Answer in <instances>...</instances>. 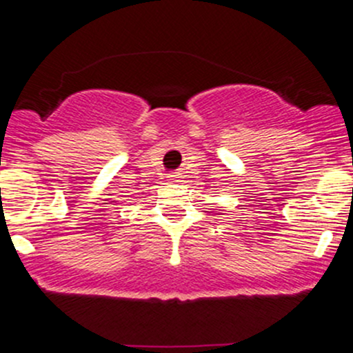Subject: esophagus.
Segmentation results:
<instances>
[{
  "label": "esophagus",
  "instance_id": "1",
  "mask_svg": "<svg viewBox=\"0 0 353 353\" xmlns=\"http://www.w3.org/2000/svg\"><path fill=\"white\" fill-rule=\"evenodd\" d=\"M177 181H179V179H177L176 176H172V177H170V179H169V183H177Z\"/></svg>",
  "mask_w": 353,
  "mask_h": 353
}]
</instances>
